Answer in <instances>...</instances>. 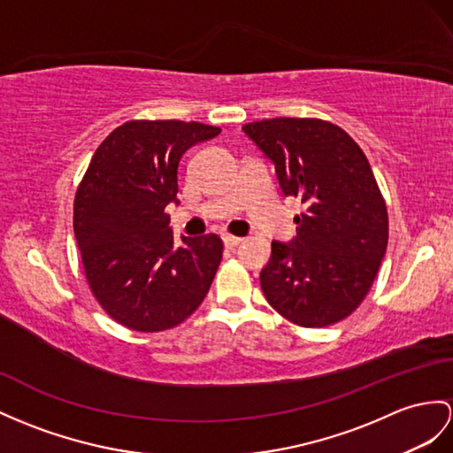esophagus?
<instances>
[{
	"instance_id": "esophagus-1",
	"label": "esophagus",
	"mask_w": 453,
	"mask_h": 453,
	"mask_svg": "<svg viewBox=\"0 0 453 453\" xmlns=\"http://www.w3.org/2000/svg\"><path fill=\"white\" fill-rule=\"evenodd\" d=\"M223 242H225V246L226 248H236L240 242H242V238H238V236H230V234H225L223 236Z\"/></svg>"
}]
</instances>
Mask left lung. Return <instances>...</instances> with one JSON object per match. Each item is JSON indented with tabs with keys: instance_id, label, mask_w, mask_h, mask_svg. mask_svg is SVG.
Returning <instances> with one entry per match:
<instances>
[{
	"instance_id": "obj_1",
	"label": "left lung",
	"mask_w": 453,
	"mask_h": 453,
	"mask_svg": "<svg viewBox=\"0 0 453 453\" xmlns=\"http://www.w3.org/2000/svg\"><path fill=\"white\" fill-rule=\"evenodd\" d=\"M242 130L274 163L282 194L305 205L296 236L273 242L261 290L294 325H334L367 296L388 246V211L365 153L321 119H265Z\"/></svg>"
}]
</instances>
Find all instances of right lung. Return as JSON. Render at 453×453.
<instances>
[{"label": "right lung", "mask_w": 453, "mask_h": 453, "mask_svg": "<svg viewBox=\"0 0 453 453\" xmlns=\"http://www.w3.org/2000/svg\"><path fill=\"white\" fill-rule=\"evenodd\" d=\"M217 127L184 120H128L109 134L74 196V236L88 284L117 323L159 333L188 319L209 292L223 257L217 234L182 236L171 217L186 150Z\"/></svg>", "instance_id": "1"}]
</instances>
